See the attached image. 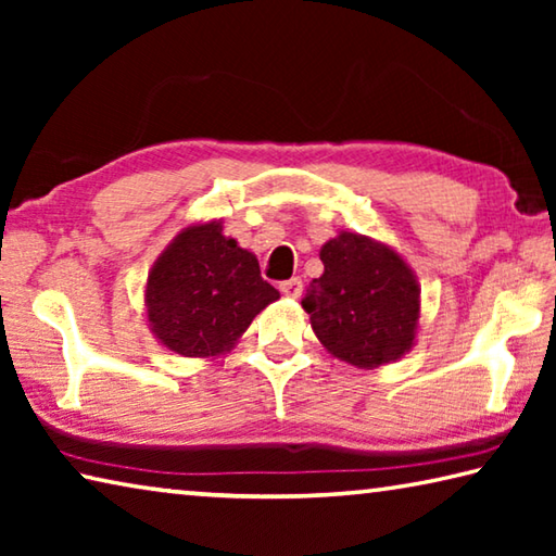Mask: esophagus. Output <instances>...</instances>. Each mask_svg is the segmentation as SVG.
Listing matches in <instances>:
<instances>
[{"label": "esophagus", "mask_w": 556, "mask_h": 556, "mask_svg": "<svg viewBox=\"0 0 556 556\" xmlns=\"http://www.w3.org/2000/svg\"><path fill=\"white\" fill-rule=\"evenodd\" d=\"M301 289H304V285H301L299 277H291V279L281 281V285H279L281 294L289 296V299H299V296H301Z\"/></svg>", "instance_id": "obj_1"}]
</instances>
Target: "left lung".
I'll list each match as a JSON object with an SVG mask.
<instances>
[{
    "label": "left lung",
    "instance_id": "obj_1",
    "mask_svg": "<svg viewBox=\"0 0 556 556\" xmlns=\"http://www.w3.org/2000/svg\"><path fill=\"white\" fill-rule=\"evenodd\" d=\"M318 257L324 275L301 301L318 341L338 361L372 370L412 351L419 328V281L397 250L338 232Z\"/></svg>",
    "mask_w": 556,
    "mask_h": 556
}]
</instances>
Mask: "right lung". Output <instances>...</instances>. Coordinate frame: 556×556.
<instances>
[{
	"mask_svg": "<svg viewBox=\"0 0 556 556\" xmlns=\"http://www.w3.org/2000/svg\"><path fill=\"white\" fill-rule=\"evenodd\" d=\"M279 291L260 277V262L223 223H193L166 244L147 277V326L168 351L215 357L232 351Z\"/></svg>",
	"mask_w": 556,
	"mask_h": 556,
	"instance_id": "right-lung-1",
	"label": "right lung"
}]
</instances>
